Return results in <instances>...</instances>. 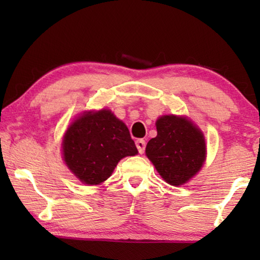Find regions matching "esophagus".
<instances>
[{"mask_svg":"<svg viewBox=\"0 0 260 260\" xmlns=\"http://www.w3.org/2000/svg\"><path fill=\"white\" fill-rule=\"evenodd\" d=\"M136 147L138 149V152L140 154H143L145 150V141L144 140H137L136 141Z\"/></svg>","mask_w":260,"mask_h":260,"instance_id":"esophagus-1","label":"esophagus"}]
</instances>
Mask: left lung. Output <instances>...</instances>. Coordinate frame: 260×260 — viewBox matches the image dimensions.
<instances>
[{
	"label": "left lung",
	"mask_w": 260,
	"mask_h": 260,
	"mask_svg": "<svg viewBox=\"0 0 260 260\" xmlns=\"http://www.w3.org/2000/svg\"><path fill=\"white\" fill-rule=\"evenodd\" d=\"M156 129L157 136L148 142L145 154L166 182L181 186L204 165V135L190 120L176 116L158 118Z\"/></svg>",
	"instance_id": "1"
}]
</instances>
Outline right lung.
Listing matches in <instances>:
<instances>
[{
    "label": "right lung",
    "mask_w": 260,
    "mask_h": 260,
    "mask_svg": "<svg viewBox=\"0 0 260 260\" xmlns=\"http://www.w3.org/2000/svg\"><path fill=\"white\" fill-rule=\"evenodd\" d=\"M63 159L86 184H99L111 176L117 163L137 154L129 129L109 110L87 112L74 120L62 141Z\"/></svg>",
    "instance_id": "obj_1"
}]
</instances>
